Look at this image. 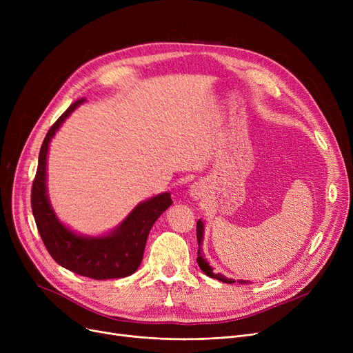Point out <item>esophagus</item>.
Returning <instances> with one entry per match:
<instances>
[{"label":"esophagus","mask_w":353,"mask_h":353,"mask_svg":"<svg viewBox=\"0 0 353 353\" xmlns=\"http://www.w3.org/2000/svg\"><path fill=\"white\" fill-rule=\"evenodd\" d=\"M190 196H193V197H199L200 196V189L197 188V186H192V189H190Z\"/></svg>","instance_id":"esophagus-1"}]
</instances>
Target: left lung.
<instances>
[{
	"instance_id": "obj_1",
	"label": "left lung",
	"mask_w": 353,
	"mask_h": 353,
	"mask_svg": "<svg viewBox=\"0 0 353 353\" xmlns=\"http://www.w3.org/2000/svg\"><path fill=\"white\" fill-rule=\"evenodd\" d=\"M203 233H205V225H203L201 220H197V243H199V250H197V263H199V268L203 270V273L213 277V279H217L220 282L223 283H234L233 279H228V277H225L223 274L220 273H213V269L212 266L206 262L205 259V254L201 253V243H203ZM239 283H246L245 281H239Z\"/></svg>"
}]
</instances>
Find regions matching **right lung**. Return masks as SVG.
Instances as JSON below:
<instances>
[{
  "label": "right lung",
  "instance_id": "obj_1",
  "mask_svg": "<svg viewBox=\"0 0 353 353\" xmlns=\"http://www.w3.org/2000/svg\"><path fill=\"white\" fill-rule=\"evenodd\" d=\"M85 99L72 103L55 121L43 141L31 190V208L37 229L51 257L60 266L91 279H119L133 274L143 261V253L154 221L172 206L170 193H161L139 203L114 230L105 236H83L64 226L55 216L47 194L48 145L65 119Z\"/></svg>",
  "mask_w": 353,
  "mask_h": 353
}]
</instances>
